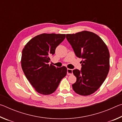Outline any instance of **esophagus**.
I'll return each instance as SVG.
<instances>
[{
	"label": "esophagus",
	"mask_w": 122,
	"mask_h": 122,
	"mask_svg": "<svg viewBox=\"0 0 122 122\" xmlns=\"http://www.w3.org/2000/svg\"><path fill=\"white\" fill-rule=\"evenodd\" d=\"M67 74L68 75H71L73 74V70L71 69H67Z\"/></svg>",
	"instance_id": "esophagus-1"
}]
</instances>
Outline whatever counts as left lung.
<instances>
[{
    "label": "left lung",
    "instance_id": "obj_1",
    "mask_svg": "<svg viewBox=\"0 0 122 122\" xmlns=\"http://www.w3.org/2000/svg\"><path fill=\"white\" fill-rule=\"evenodd\" d=\"M66 38L76 56L82 59L81 71H73L76 81L72 87L80 95H90L100 87L108 75L110 68L109 49L100 36L91 32L68 34Z\"/></svg>",
    "mask_w": 122,
    "mask_h": 122
}]
</instances>
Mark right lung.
Returning a JSON list of instances; mask_svg holds the SVG:
<instances>
[{
	"instance_id": "obj_1",
	"label": "right lung",
	"mask_w": 122,
	"mask_h": 122,
	"mask_svg": "<svg viewBox=\"0 0 122 122\" xmlns=\"http://www.w3.org/2000/svg\"><path fill=\"white\" fill-rule=\"evenodd\" d=\"M66 38V34L43 33L30 40L22 49L21 67L24 74L37 92L53 93L67 75L65 66L56 68L49 65L50 56Z\"/></svg>"
}]
</instances>
